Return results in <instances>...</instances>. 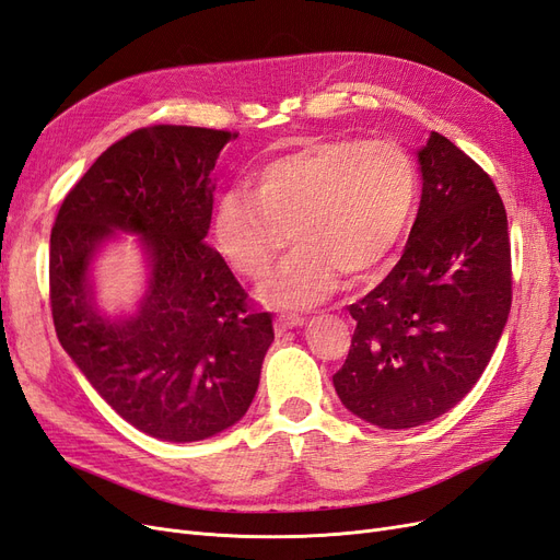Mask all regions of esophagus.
I'll use <instances>...</instances> for the list:
<instances>
[{
  "instance_id": "1",
  "label": "esophagus",
  "mask_w": 560,
  "mask_h": 560,
  "mask_svg": "<svg viewBox=\"0 0 560 560\" xmlns=\"http://www.w3.org/2000/svg\"><path fill=\"white\" fill-rule=\"evenodd\" d=\"M275 326H277V332H285V330H291V328L304 326V316H300V314H279Z\"/></svg>"
}]
</instances>
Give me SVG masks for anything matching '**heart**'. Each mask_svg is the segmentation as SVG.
I'll list each match as a JSON object with an SVG mask.
<instances>
[{"mask_svg":"<svg viewBox=\"0 0 560 560\" xmlns=\"http://www.w3.org/2000/svg\"><path fill=\"white\" fill-rule=\"evenodd\" d=\"M419 170L395 141L316 139L269 160L254 192L230 190L213 237L234 272L262 279L293 240L298 248L260 295L281 310L326 300L339 285L382 269L413 219Z\"/></svg>","mask_w":560,"mask_h":560,"instance_id":"obj_1","label":"heart"}]
</instances>
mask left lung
Listing matches in <instances>:
<instances>
[{
    "label": "left lung",
    "mask_w": 560,
    "mask_h": 560,
    "mask_svg": "<svg viewBox=\"0 0 560 560\" xmlns=\"http://www.w3.org/2000/svg\"><path fill=\"white\" fill-rule=\"evenodd\" d=\"M421 205L402 258L363 300L335 390L358 419L417 428L456 407L498 347L512 306L508 213L472 158L432 132L417 153Z\"/></svg>",
    "instance_id": "1"
}]
</instances>
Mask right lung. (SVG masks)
Here are the masks:
<instances>
[{"mask_svg":"<svg viewBox=\"0 0 560 560\" xmlns=\"http://www.w3.org/2000/svg\"><path fill=\"white\" fill-rule=\"evenodd\" d=\"M225 130L153 125L106 149L69 190L50 232V312L62 349L118 417L162 442H200L256 398L275 341L248 306L211 225ZM118 231L137 233L148 288L132 313L96 306L92 262Z\"/></svg>","mask_w":560,"mask_h":560,"instance_id":"right-lung-1","label":"right lung"}]
</instances>
